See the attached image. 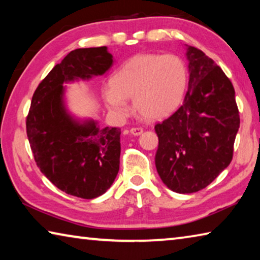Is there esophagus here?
Listing matches in <instances>:
<instances>
[{
  "label": "esophagus",
  "instance_id": "esophagus-1",
  "mask_svg": "<svg viewBox=\"0 0 260 260\" xmlns=\"http://www.w3.org/2000/svg\"><path fill=\"white\" fill-rule=\"evenodd\" d=\"M131 133L138 136V135H141L143 133V128H141V127H132L131 128Z\"/></svg>",
  "mask_w": 260,
  "mask_h": 260
}]
</instances>
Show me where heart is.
Masks as SVG:
<instances>
[{
    "instance_id": "heart-1",
    "label": "heart",
    "mask_w": 260,
    "mask_h": 260,
    "mask_svg": "<svg viewBox=\"0 0 260 260\" xmlns=\"http://www.w3.org/2000/svg\"><path fill=\"white\" fill-rule=\"evenodd\" d=\"M188 85L184 61L177 55L140 54L125 61L110 79L103 91L110 112L126 117L131 108L126 100L149 120L170 116L181 104Z\"/></svg>"
}]
</instances>
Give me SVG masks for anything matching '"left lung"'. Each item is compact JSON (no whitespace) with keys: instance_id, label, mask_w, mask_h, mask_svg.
<instances>
[{"instance_id":"left-lung-1","label":"left lung","mask_w":260,"mask_h":260,"mask_svg":"<svg viewBox=\"0 0 260 260\" xmlns=\"http://www.w3.org/2000/svg\"><path fill=\"white\" fill-rule=\"evenodd\" d=\"M186 57L189 82L183 103L155 126L157 172L167 188L179 193L205 188L231 164L240 128L230 79L195 47L186 46Z\"/></svg>"}]
</instances>
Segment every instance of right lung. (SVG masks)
<instances>
[{
	"instance_id": "obj_1",
	"label": "right lung",
	"mask_w": 260,
	"mask_h": 260,
	"mask_svg": "<svg viewBox=\"0 0 260 260\" xmlns=\"http://www.w3.org/2000/svg\"><path fill=\"white\" fill-rule=\"evenodd\" d=\"M113 61L107 47L71 51L38 86L26 119L39 169L61 191L80 199H96L111 187L119 171L121 132L72 116L63 85L103 76Z\"/></svg>"
}]
</instances>
